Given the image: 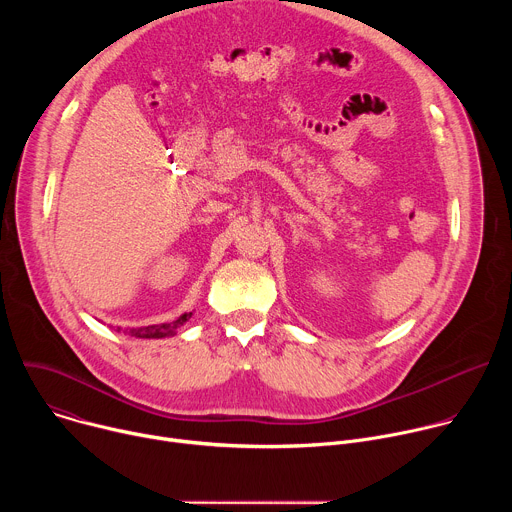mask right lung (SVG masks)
Returning a JSON list of instances; mask_svg holds the SVG:
<instances>
[{"label":"right lung","instance_id":"right-lung-1","mask_svg":"<svg viewBox=\"0 0 512 512\" xmlns=\"http://www.w3.org/2000/svg\"><path fill=\"white\" fill-rule=\"evenodd\" d=\"M190 314H182L178 320L168 322V324H154V326H143V328H131L129 334L135 338H166L172 336L180 326H184L190 320Z\"/></svg>","mask_w":512,"mask_h":512}]
</instances>
